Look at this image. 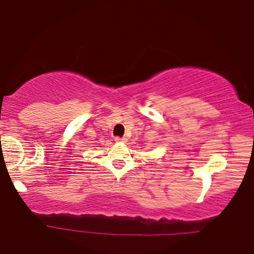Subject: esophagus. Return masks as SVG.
<instances>
[{
    "mask_svg": "<svg viewBox=\"0 0 254 254\" xmlns=\"http://www.w3.org/2000/svg\"><path fill=\"white\" fill-rule=\"evenodd\" d=\"M126 138H119V136H116V138H115V141L116 142H125V141H126Z\"/></svg>",
    "mask_w": 254,
    "mask_h": 254,
    "instance_id": "obj_1",
    "label": "esophagus"
}]
</instances>
